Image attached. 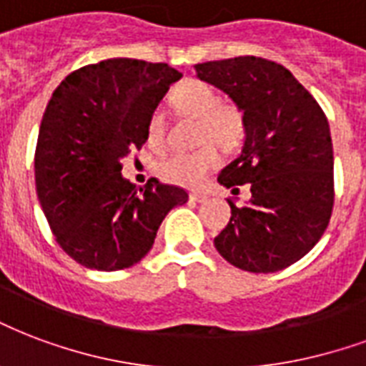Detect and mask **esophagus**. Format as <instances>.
Returning a JSON list of instances; mask_svg holds the SVG:
<instances>
[{
    "instance_id": "esophagus-1",
    "label": "esophagus",
    "mask_w": 366,
    "mask_h": 366,
    "mask_svg": "<svg viewBox=\"0 0 366 366\" xmlns=\"http://www.w3.org/2000/svg\"><path fill=\"white\" fill-rule=\"evenodd\" d=\"M190 199H192V202H197V204H202V202H205V199H207V196H205V194H202V192H192Z\"/></svg>"
}]
</instances>
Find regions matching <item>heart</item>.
Returning <instances> with one entry per match:
<instances>
[{"instance_id":"b5f03b06","label":"heart","mask_w":366,"mask_h":366,"mask_svg":"<svg viewBox=\"0 0 366 366\" xmlns=\"http://www.w3.org/2000/svg\"><path fill=\"white\" fill-rule=\"evenodd\" d=\"M170 100L180 114L199 120L197 142L207 145L192 153L169 155L159 164V176L174 186L197 188L209 178L221 161L217 147L209 143H217L227 151L238 147L246 134L244 114L231 102H221L217 91L204 81H184L172 91ZM145 143L155 153L167 147V128L159 110H153L145 122Z\"/></svg>"}]
</instances>
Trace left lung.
I'll list each match as a JSON object with an SVG mask.
<instances>
[{
  "mask_svg": "<svg viewBox=\"0 0 366 366\" xmlns=\"http://www.w3.org/2000/svg\"><path fill=\"white\" fill-rule=\"evenodd\" d=\"M197 77L224 91L246 120L238 159L219 182L248 184L250 204L231 205L215 237L229 264L252 273L285 269L312 250L334 209V147L330 124L293 73L275 61L238 56L196 66Z\"/></svg>",
  "mask_w": 366,
  "mask_h": 366,
  "instance_id": "left-lung-1",
  "label": "left lung"
}]
</instances>
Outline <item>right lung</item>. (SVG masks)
Segmentation results:
<instances>
[{
    "label": "right lung",
    "instance_id": "1",
    "mask_svg": "<svg viewBox=\"0 0 366 366\" xmlns=\"http://www.w3.org/2000/svg\"><path fill=\"white\" fill-rule=\"evenodd\" d=\"M182 77L167 64L114 58L79 67L54 91L40 124L34 180L56 242L81 266L118 272L151 250L162 219L188 202L178 186L122 176L145 122Z\"/></svg>",
    "mask_w": 366,
    "mask_h": 366
}]
</instances>
